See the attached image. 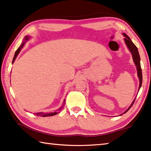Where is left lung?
Masks as SVG:
<instances>
[{
  "label": "left lung",
  "instance_id": "8db88e82",
  "mask_svg": "<svg viewBox=\"0 0 151 151\" xmlns=\"http://www.w3.org/2000/svg\"><path fill=\"white\" fill-rule=\"evenodd\" d=\"M123 35H124V41H125V43L126 45H127L129 50H130V52L132 53V58L134 60V63L135 65L136 66V69H137V75H138V77L139 78V81H140V84H139V88H138V91L140 90V88L142 86V69H141V66H140V55L139 53H138V50L137 47L134 44V43L132 42V40H130V38L129 37L126 33H123ZM136 98L134 100L133 102L132 103V104L130 105V106L128 107V109H126V111L124 112V114H125L127 112L129 109H130V107L132 106V105L134 103L135 101ZM123 114H122L121 115H122ZM120 115V116H121Z\"/></svg>",
  "mask_w": 151,
  "mask_h": 151
}]
</instances>
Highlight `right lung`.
Here are the masks:
<instances>
[{"label": "right lung", "mask_w": 151, "mask_h": 151, "mask_svg": "<svg viewBox=\"0 0 151 151\" xmlns=\"http://www.w3.org/2000/svg\"><path fill=\"white\" fill-rule=\"evenodd\" d=\"M29 36H25V41H27V40H29ZM25 42H22V44H21V45H20L19 47V48L16 50V52H15V56H14V57H13V62H12V64H13L14 62H15V59H16V58H17V55L19 54V53L20 52V51H21V48H22V47H23V45H24V44H25ZM64 102H65V100H64V104H63V106L64 104ZM63 107H61L59 109H58V111H54V112H52V113H43V112H40V113H36V114H35V115H36V116H41V117H47V116H54V115H56V114H58V113H59V111H60V110L63 109Z\"/></svg>", "instance_id": "right-lung-1"}]
</instances>
